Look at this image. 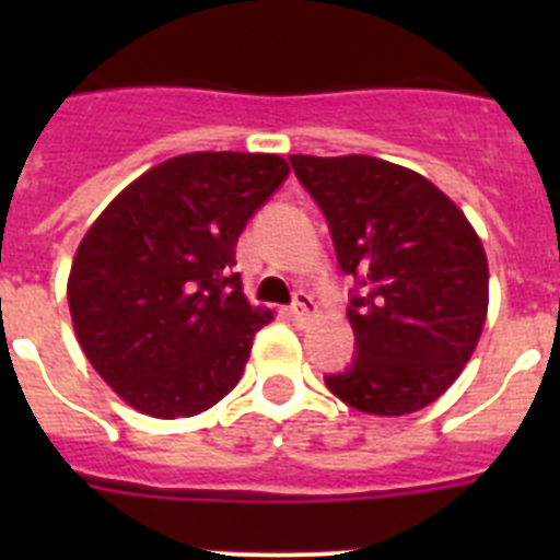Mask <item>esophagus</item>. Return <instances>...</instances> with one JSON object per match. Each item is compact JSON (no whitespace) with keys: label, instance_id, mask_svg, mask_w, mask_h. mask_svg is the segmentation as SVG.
Masks as SVG:
<instances>
[{"label":"esophagus","instance_id":"esophagus-1","mask_svg":"<svg viewBox=\"0 0 560 560\" xmlns=\"http://www.w3.org/2000/svg\"><path fill=\"white\" fill-rule=\"evenodd\" d=\"M289 314L294 316V323H296V325H308L311 319H314V314H316L314 296L305 294V291H296L294 305H291V308H289Z\"/></svg>","mask_w":560,"mask_h":560}]
</instances>
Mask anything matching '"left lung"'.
I'll return each instance as SVG.
<instances>
[{
    "label": "left lung",
    "instance_id": "8db88e82",
    "mask_svg": "<svg viewBox=\"0 0 560 560\" xmlns=\"http://www.w3.org/2000/svg\"><path fill=\"white\" fill-rule=\"evenodd\" d=\"M323 207L345 275L355 359L330 393L368 415L418 412L452 387L488 316V257L465 212L427 176L375 160L289 156Z\"/></svg>",
    "mask_w": 560,
    "mask_h": 560
}]
</instances>
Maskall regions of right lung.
I'll return each instance as SVG.
<instances>
[{
	"label": "right lung",
	"instance_id": "add662e5",
	"mask_svg": "<svg viewBox=\"0 0 560 560\" xmlns=\"http://www.w3.org/2000/svg\"><path fill=\"white\" fill-rule=\"evenodd\" d=\"M289 176L277 153L196 151L151 167L89 226L67 300L89 364L151 418H190L232 393L252 339L235 244Z\"/></svg>",
	"mask_w": 560,
	"mask_h": 560
}]
</instances>
